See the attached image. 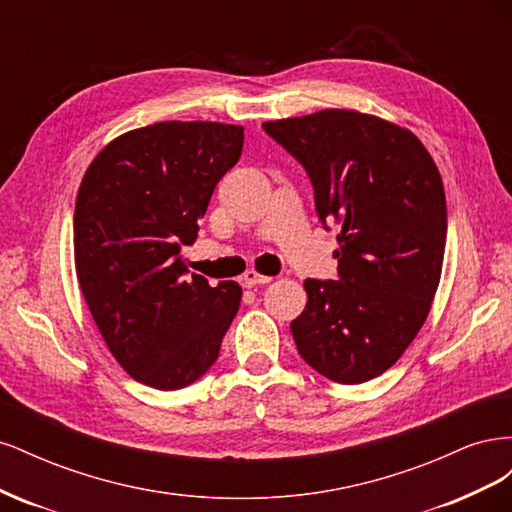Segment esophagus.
<instances>
[{
  "label": "esophagus",
  "instance_id": "34e87169",
  "mask_svg": "<svg viewBox=\"0 0 512 512\" xmlns=\"http://www.w3.org/2000/svg\"><path fill=\"white\" fill-rule=\"evenodd\" d=\"M271 280H273V277H269V275H260V273H256L254 269H252V271H245V275H243V284H245L247 288L265 286V284H269Z\"/></svg>",
  "mask_w": 512,
  "mask_h": 512
}]
</instances>
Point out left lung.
Wrapping results in <instances>:
<instances>
[{
	"instance_id": "8db88e82",
	"label": "left lung",
	"mask_w": 512,
	"mask_h": 512,
	"mask_svg": "<svg viewBox=\"0 0 512 512\" xmlns=\"http://www.w3.org/2000/svg\"><path fill=\"white\" fill-rule=\"evenodd\" d=\"M262 128L305 168L322 226H339L337 280H305L294 344L324 378L367 382L410 346L440 284L446 198L436 162L410 130L342 108Z\"/></svg>"
}]
</instances>
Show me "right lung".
Here are the masks:
<instances>
[{
  "label": "right lung",
  "mask_w": 512,
  "mask_h": 512,
  "mask_svg": "<svg viewBox=\"0 0 512 512\" xmlns=\"http://www.w3.org/2000/svg\"><path fill=\"white\" fill-rule=\"evenodd\" d=\"M241 149V126L162 121L108 143L81 181L76 277L108 350L153 389L203 378L239 312L241 286L190 275L181 247Z\"/></svg>",
  "instance_id": "add662e5"
}]
</instances>
